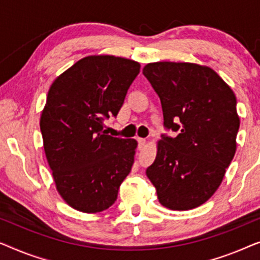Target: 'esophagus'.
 <instances>
[{"instance_id": "obj_1", "label": "esophagus", "mask_w": 260, "mask_h": 260, "mask_svg": "<svg viewBox=\"0 0 260 260\" xmlns=\"http://www.w3.org/2000/svg\"><path fill=\"white\" fill-rule=\"evenodd\" d=\"M137 141H138V144H139V148H141L142 146L146 144V140H145V139H142V138H138Z\"/></svg>"}]
</instances>
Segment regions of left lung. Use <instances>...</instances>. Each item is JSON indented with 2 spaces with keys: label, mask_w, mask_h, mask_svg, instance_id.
I'll list each match as a JSON object with an SVG mask.
<instances>
[{
  "label": "left lung",
  "mask_w": 260,
  "mask_h": 260,
  "mask_svg": "<svg viewBox=\"0 0 260 260\" xmlns=\"http://www.w3.org/2000/svg\"><path fill=\"white\" fill-rule=\"evenodd\" d=\"M142 73L161 101L165 128L178 132L174 138L161 135L146 174L162 206L192 210L214 194L235 156L236 95L205 66L154 62Z\"/></svg>",
  "instance_id": "obj_1"
}]
</instances>
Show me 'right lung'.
I'll return each instance as SVG.
<instances>
[{"instance_id":"obj_1","label":"right lung","mask_w":260,"mask_h":260,"mask_svg":"<svg viewBox=\"0 0 260 260\" xmlns=\"http://www.w3.org/2000/svg\"><path fill=\"white\" fill-rule=\"evenodd\" d=\"M140 63L112 55L87 56L56 78L42 111L43 147L60 196L75 210L98 213L118 198L138 142L106 133L118 115Z\"/></svg>"}]
</instances>
